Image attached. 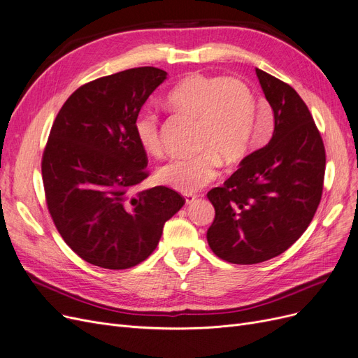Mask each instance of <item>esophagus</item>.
Instances as JSON below:
<instances>
[{
	"label": "esophagus",
	"mask_w": 358,
	"mask_h": 358,
	"mask_svg": "<svg viewBox=\"0 0 358 358\" xmlns=\"http://www.w3.org/2000/svg\"><path fill=\"white\" fill-rule=\"evenodd\" d=\"M183 198H185V203H187V204H192L196 199V196L194 194H183Z\"/></svg>",
	"instance_id": "esophagus-1"
}]
</instances>
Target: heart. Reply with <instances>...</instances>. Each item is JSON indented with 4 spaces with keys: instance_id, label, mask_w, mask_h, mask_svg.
Segmentation results:
<instances>
[{
    "instance_id": "heart-1",
    "label": "heart",
    "mask_w": 358,
    "mask_h": 358,
    "mask_svg": "<svg viewBox=\"0 0 358 358\" xmlns=\"http://www.w3.org/2000/svg\"><path fill=\"white\" fill-rule=\"evenodd\" d=\"M171 108L199 120L196 155H176L157 170L159 180L192 194L216 179L220 163L235 166L255 147L251 138L254 94L239 79L195 73L167 96ZM136 139L150 154L162 151V126L154 111H141L134 123Z\"/></svg>"
}]
</instances>
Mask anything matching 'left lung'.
Masks as SVG:
<instances>
[{"label":"left lung","instance_id":"8db88e82","mask_svg":"<svg viewBox=\"0 0 358 358\" xmlns=\"http://www.w3.org/2000/svg\"><path fill=\"white\" fill-rule=\"evenodd\" d=\"M255 73L275 114L273 135L207 194L216 210L208 245L234 264L287 251L306 232L323 192L326 152L308 107L288 83L260 69Z\"/></svg>","mask_w":358,"mask_h":358}]
</instances>
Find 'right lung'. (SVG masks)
Wrapping results in <instances>:
<instances>
[{
	"mask_svg": "<svg viewBox=\"0 0 358 358\" xmlns=\"http://www.w3.org/2000/svg\"><path fill=\"white\" fill-rule=\"evenodd\" d=\"M167 73L136 67L82 85L57 114L42 155V180L57 231L94 266L129 268L159 245L185 204L167 187L136 191L148 178L134 123Z\"/></svg>",
	"mask_w": 358,
	"mask_h": 358,
	"instance_id": "right-lung-1",
	"label": "right lung"
}]
</instances>
